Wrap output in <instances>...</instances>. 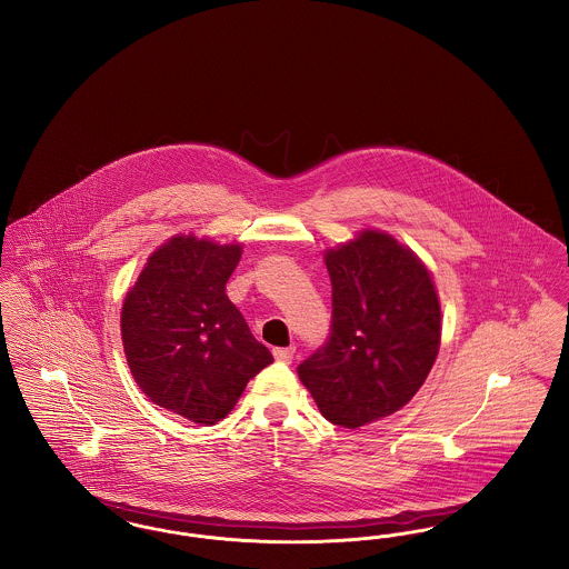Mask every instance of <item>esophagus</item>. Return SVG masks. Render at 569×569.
Returning a JSON list of instances; mask_svg holds the SVG:
<instances>
[{
  "mask_svg": "<svg viewBox=\"0 0 569 569\" xmlns=\"http://www.w3.org/2000/svg\"><path fill=\"white\" fill-rule=\"evenodd\" d=\"M272 356L277 362H283V365H290L292 358H295V348H274Z\"/></svg>",
  "mask_w": 569,
  "mask_h": 569,
  "instance_id": "1",
  "label": "esophagus"
}]
</instances>
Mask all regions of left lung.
Returning <instances> with one entry per match:
<instances>
[{"mask_svg": "<svg viewBox=\"0 0 569 569\" xmlns=\"http://www.w3.org/2000/svg\"><path fill=\"white\" fill-rule=\"evenodd\" d=\"M332 320L325 346L298 365L326 420L358 429L420 390L441 339L431 274L413 251L367 230L326 251Z\"/></svg>", "mask_w": 569, "mask_h": 569, "instance_id": "8db88e82", "label": "left lung"}]
</instances>
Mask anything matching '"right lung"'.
I'll list each match as a JSON object with an SVG mask.
<instances>
[{"label":"right lung","mask_w":569,"mask_h":569,"mask_svg":"<svg viewBox=\"0 0 569 569\" xmlns=\"http://www.w3.org/2000/svg\"><path fill=\"white\" fill-rule=\"evenodd\" d=\"M241 244L174 237L138 274L121 311L128 365L142 392L196 425H216L272 362L226 283Z\"/></svg>","instance_id":"right-lung-1"}]
</instances>
